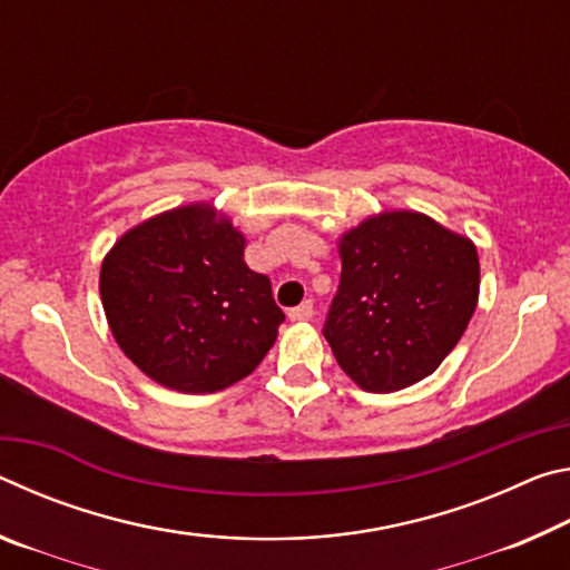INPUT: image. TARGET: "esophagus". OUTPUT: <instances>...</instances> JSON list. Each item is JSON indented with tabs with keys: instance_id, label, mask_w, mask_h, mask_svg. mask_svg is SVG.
I'll use <instances>...</instances> for the list:
<instances>
[{
	"instance_id": "1",
	"label": "esophagus",
	"mask_w": 570,
	"mask_h": 570,
	"mask_svg": "<svg viewBox=\"0 0 570 570\" xmlns=\"http://www.w3.org/2000/svg\"><path fill=\"white\" fill-rule=\"evenodd\" d=\"M314 316V304L312 302H304V304H298L296 308H292V312H288V320L292 322H308Z\"/></svg>"
}]
</instances>
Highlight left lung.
<instances>
[{
  "label": "left lung",
  "mask_w": 570,
  "mask_h": 570,
  "mask_svg": "<svg viewBox=\"0 0 570 570\" xmlns=\"http://www.w3.org/2000/svg\"><path fill=\"white\" fill-rule=\"evenodd\" d=\"M340 258L324 336L346 377L377 394L430 377L478 306L475 244L417 210H384L344 230Z\"/></svg>",
  "instance_id": "left-lung-1"
}]
</instances>
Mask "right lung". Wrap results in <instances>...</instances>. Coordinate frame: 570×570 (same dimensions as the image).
<instances>
[{
    "label": "right lung",
    "instance_id": "1",
    "mask_svg": "<svg viewBox=\"0 0 570 570\" xmlns=\"http://www.w3.org/2000/svg\"><path fill=\"white\" fill-rule=\"evenodd\" d=\"M246 238L210 204L158 214L115 240L100 298L125 356L163 387L208 394L248 377L284 312L268 276L244 262Z\"/></svg>",
    "mask_w": 570,
    "mask_h": 570
}]
</instances>
